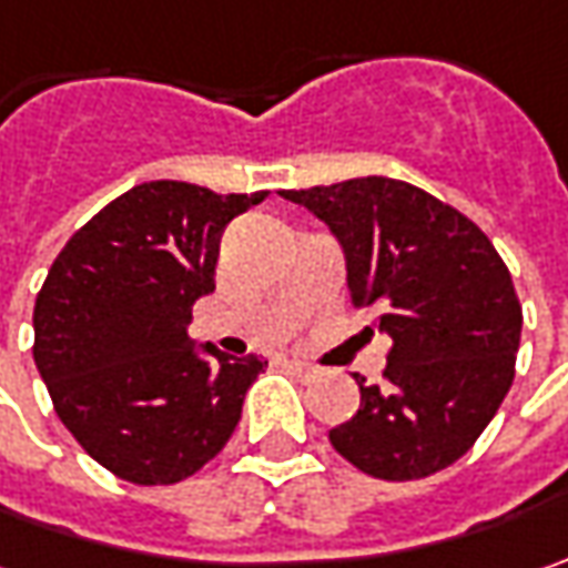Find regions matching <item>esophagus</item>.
Wrapping results in <instances>:
<instances>
[{
	"label": "esophagus",
	"instance_id": "esophagus-1",
	"mask_svg": "<svg viewBox=\"0 0 568 568\" xmlns=\"http://www.w3.org/2000/svg\"><path fill=\"white\" fill-rule=\"evenodd\" d=\"M285 365H288V368H292V372H295V375H298L302 382H311V378H317V372H321L317 365H311V362H305V358H288Z\"/></svg>",
	"mask_w": 568,
	"mask_h": 568
}]
</instances>
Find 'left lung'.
Segmentation results:
<instances>
[{"label": "left lung", "mask_w": 568, "mask_h": 568, "mask_svg": "<svg viewBox=\"0 0 568 568\" xmlns=\"http://www.w3.org/2000/svg\"><path fill=\"white\" fill-rule=\"evenodd\" d=\"M336 237L353 305L390 339L382 384L331 445L378 480L445 470L489 426L515 378L521 305L480 229L432 193L394 178L283 190Z\"/></svg>", "instance_id": "obj_1"}]
</instances>
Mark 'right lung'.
Wrapping results in <instances>:
<instances>
[{"mask_svg":"<svg viewBox=\"0 0 568 568\" xmlns=\"http://www.w3.org/2000/svg\"><path fill=\"white\" fill-rule=\"evenodd\" d=\"M266 193L149 181L53 260L34 305V362L62 426L120 480H186L232 438L263 358L190 339L215 288L225 225Z\"/></svg>","mask_w":568,"mask_h":568,"instance_id":"obj_1","label":"right lung"}]
</instances>
